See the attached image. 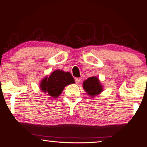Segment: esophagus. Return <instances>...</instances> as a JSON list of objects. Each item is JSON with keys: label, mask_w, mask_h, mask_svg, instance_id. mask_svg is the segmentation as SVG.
Segmentation results:
<instances>
[{"label": "esophagus", "mask_w": 147, "mask_h": 147, "mask_svg": "<svg viewBox=\"0 0 147 147\" xmlns=\"http://www.w3.org/2000/svg\"><path fill=\"white\" fill-rule=\"evenodd\" d=\"M80 78H75V82H76V84H78L79 82H80Z\"/></svg>", "instance_id": "esophagus-1"}]
</instances>
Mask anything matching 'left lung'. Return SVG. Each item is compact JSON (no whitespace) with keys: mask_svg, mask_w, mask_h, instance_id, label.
Segmentation results:
<instances>
[{"mask_svg":"<svg viewBox=\"0 0 147 147\" xmlns=\"http://www.w3.org/2000/svg\"><path fill=\"white\" fill-rule=\"evenodd\" d=\"M83 88L86 93L92 98L100 94L104 89L100 80L96 76L89 77L84 80L83 82Z\"/></svg>","mask_w":147,"mask_h":147,"instance_id":"8db88e82","label":"left lung"}]
</instances>
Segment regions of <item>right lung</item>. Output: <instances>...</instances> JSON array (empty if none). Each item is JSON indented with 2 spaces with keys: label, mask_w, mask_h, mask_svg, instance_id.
<instances>
[{
  "label": "right lung",
  "mask_w": 147,
  "mask_h": 147,
  "mask_svg": "<svg viewBox=\"0 0 147 147\" xmlns=\"http://www.w3.org/2000/svg\"><path fill=\"white\" fill-rule=\"evenodd\" d=\"M74 83L75 81L70 73L58 69L49 76H46L42 79L39 87L42 92L52 97L57 98L60 95L65 87Z\"/></svg>",
  "instance_id": "add662e5"
}]
</instances>
